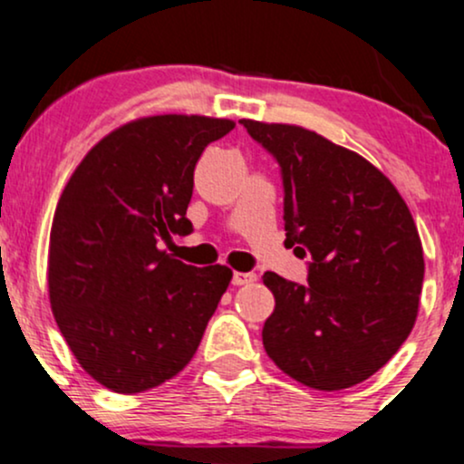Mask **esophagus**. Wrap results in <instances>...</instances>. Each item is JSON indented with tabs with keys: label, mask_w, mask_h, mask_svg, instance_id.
Masks as SVG:
<instances>
[{
	"label": "esophagus",
	"mask_w": 464,
	"mask_h": 464,
	"mask_svg": "<svg viewBox=\"0 0 464 464\" xmlns=\"http://www.w3.org/2000/svg\"><path fill=\"white\" fill-rule=\"evenodd\" d=\"M257 279L253 273H233V285H246Z\"/></svg>",
	"instance_id": "1"
}]
</instances>
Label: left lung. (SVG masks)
<instances>
[{"mask_svg":"<svg viewBox=\"0 0 464 464\" xmlns=\"http://www.w3.org/2000/svg\"><path fill=\"white\" fill-rule=\"evenodd\" d=\"M276 159L285 242L310 257L307 285L275 273L264 349L285 375L316 391L369 380L412 332L423 246L406 200L375 165L295 124L239 120Z\"/></svg>","mask_w":464,"mask_h":464,"instance_id":"left-lung-1","label":"left lung"}]
</instances>
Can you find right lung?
Wrapping results in <instances>:
<instances>
[{
	"label": "right lung",
	"instance_id": "obj_1",
	"mask_svg": "<svg viewBox=\"0 0 464 464\" xmlns=\"http://www.w3.org/2000/svg\"><path fill=\"white\" fill-rule=\"evenodd\" d=\"M236 129L205 115H152L100 140L56 205L47 287L63 338L121 395L172 380L194 358L231 268H194L159 248L188 236L202 150Z\"/></svg>",
	"mask_w": 464,
	"mask_h": 464
}]
</instances>
